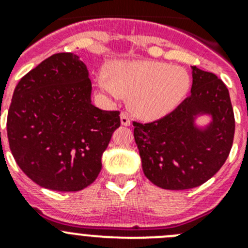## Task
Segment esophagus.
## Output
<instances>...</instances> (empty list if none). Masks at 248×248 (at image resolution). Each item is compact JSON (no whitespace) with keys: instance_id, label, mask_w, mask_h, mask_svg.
I'll use <instances>...</instances> for the list:
<instances>
[{"instance_id":"34e87169","label":"esophagus","mask_w":248,"mask_h":248,"mask_svg":"<svg viewBox=\"0 0 248 248\" xmlns=\"http://www.w3.org/2000/svg\"><path fill=\"white\" fill-rule=\"evenodd\" d=\"M120 122H122V125L128 126L130 125V118L126 113H122L120 114Z\"/></svg>"}]
</instances>
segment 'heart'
<instances>
[{
	"label": "heart",
	"instance_id": "obj_1",
	"mask_svg": "<svg viewBox=\"0 0 248 248\" xmlns=\"http://www.w3.org/2000/svg\"><path fill=\"white\" fill-rule=\"evenodd\" d=\"M110 77H98L100 91L114 100L131 97V110L143 119H157L174 110L191 85L185 68L157 61L114 63Z\"/></svg>",
	"mask_w": 248,
	"mask_h": 248
}]
</instances>
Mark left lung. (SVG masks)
<instances>
[{"label":"left lung","instance_id":"obj_1","mask_svg":"<svg viewBox=\"0 0 248 248\" xmlns=\"http://www.w3.org/2000/svg\"><path fill=\"white\" fill-rule=\"evenodd\" d=\"M191 94L164 118L133 122L145 176L166 190L198 187L225 164L235 135L229 89L217 76L192 65ZM210 113L212 124L195 127L194 117Z\"/></svg>","mask_w":248,"mask_h":248}]
</instances>
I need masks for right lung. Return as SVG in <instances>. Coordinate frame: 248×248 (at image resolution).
I'll use <instances>...</instances> for the list:
<instances>
[{
  "label": "right lung",
  "instance_id": "1",
  "mask_svg": "<svg viewBox=\"0 0 248 248\" xmlns=\"http://www.w3.org/2000/svg\"><path fill=\"white\" fill-rule=\"evenodd\" d=\"M91 93L88 69L73 53L48 57L17 84L8 143L17 165L37 185L79 191L99 175L120 113L94 107Z\"/></svg>",
  "mask_w": 248,
  "mask_h": 248
}]
</instances>
